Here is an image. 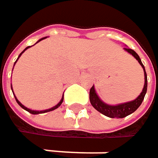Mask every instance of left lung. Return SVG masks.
Masks as SVG:
<instances>
[{"instance_id": "obj_1", "label": "left lung", "mask_w": 158, "mask_h": 158, "mask_svg": "<svg viewBox=\"0 0 158 158\" xmlns=\"http://www.w3.org/2000/svg\"><path fill=\"white\" fill-rule=\"evenodd\" d=\"M124 50L127 51L129 54H131L133 56H135V58L136 60H138L139 64L142 66L143 73H144V85H143L142 92L140 93V95L135 100H134L132 102H125V103L117 104V105H109V104L103 102L99 98V96L97 95L95 89H94V86H92L90 90H89V102H90L91 105L98 111H100L103 115L110 117V118H124V117L130 115L131 113L135 112L139 108V106L142 104L144 95L146 93V89H147V76H146L144 67L143 65L139 56L131 48H124Z\"/></svg>"}]
</instances>
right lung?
Listing matches in <instances>:
<instances>
[{"instance_id":"1","label":"right lung","mask_w":158,"mask_h":158,"mask_svg":"<svg viewBox=\"0 0 158 158\" xmlns=\"http://www.w3.org/2000/svg\"><path fill=\"white\" fill-rule=\"evenodd\" d=\"M45 38H46V37H43V38H41V39H40V40H38V41H37L36 43H38V42H40L41 40H43V39H45ZM27 48H29V47H27V48H25V49H24V50H23V52H22V53L20 54V55H19V56H18V58H17V60L19 59V57L21 56V55H22V54H23V52H24V51H25V50L27 49ZM17 60H16V61H15V63H16V62H17ZM11 87H12V85H11ZM13 93H14V92H13ZM15 100H16V102H17V103H18V104H19V105H20V106H21V107H22V108L23 109V110H27L28 112H30V113H32V114H38V113H45V112H48V111H51V110H56V108H58V107H59V106H60V105L62 104V102H63V100H64V96H63V97H62V99L60 100V102H58V103H57V104H56V106H54V107H52V108H50V109H48V110H31V109H28V108H26L25 106H23V104H22V103H21V102H19V101L17 100V98H16L15 96Z\"/></svg>"}]
</instances>
